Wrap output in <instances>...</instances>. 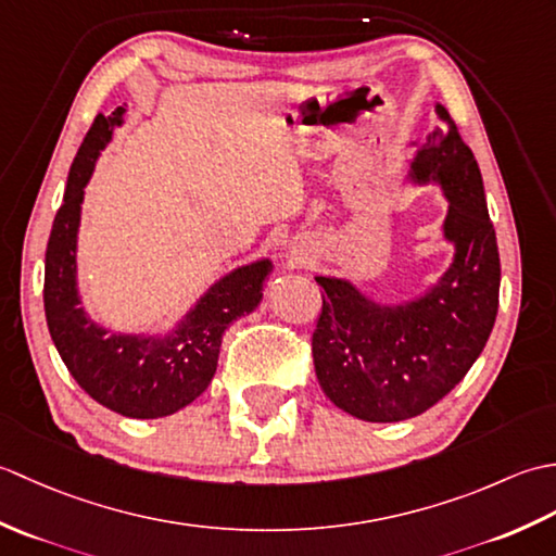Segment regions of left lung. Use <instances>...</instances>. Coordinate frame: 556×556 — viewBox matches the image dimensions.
Segmentation results:
<instances>
[{"instance_id": "1", "label": "left lung", "mask_w": 556, "mask_h": 556, "mask_svg": "<svg viewBox=\"0 0 556 556\" xmlns=\"http://www.w3.org/2000/svg\"><path fill=\"white\" fill-rule=\"evenodd\" d=\"M437 128L410 162V179L437 181L448 200L444 236L454 263L440 285L406 305H377L346 279L315 277L323 313L313 363L334 406L368 422L420 416L464 380L500 308V251L473 152L442 104Z\"/></svg>"}]
</instances>
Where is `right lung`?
Segmentation results:
<instances>
[{
	"instance_id": "right-lung-1",
	"label": "right lung",
	"mask_w": 556,
	"mask_h": 556,
	"mask_svg": "<svg viewBox=\"0 0 556 556\" xmlns=\"http://www.w3.org/2000/svg\"><path fill=\"white\" fill-rule=\"evenodd\" d=\"M124 112L116 108L110 116L98 114L71 164L45 253V317L59 356L83 392L126 418H164L205 392L217 370L224 329L257 308L271 263L257 260L229 271L162 339L110 334L90 320L76 289L83 188Z\"/></svg>"
}]
</instances>
